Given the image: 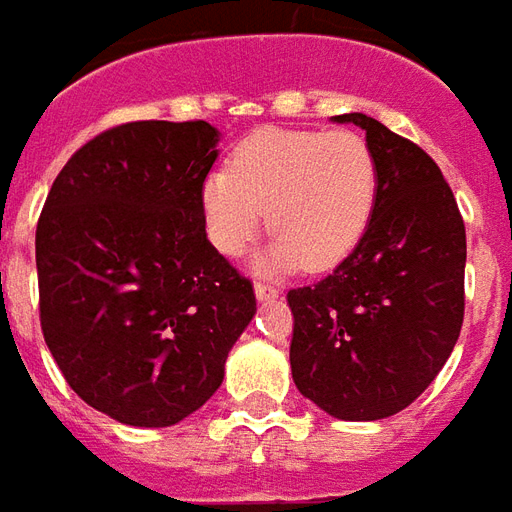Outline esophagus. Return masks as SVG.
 <instances>
[{
    "mask_svg": "<svg viewBox=\"0 0 512 512\" xmlns=\"http://www.w3.org/2000/svg\"><path fill=\"white\" fill-rule=\"evenodd\" d=\"M253 289H256V297H259V300H275V297H278V289H275V286H270V283H261V281H256V286H253Z\"/></svg>",
    "mask_w": 512,
    "mask_h": 512,
    "instance_id": "1",
    "label": "esophagus"
}]
</instances>
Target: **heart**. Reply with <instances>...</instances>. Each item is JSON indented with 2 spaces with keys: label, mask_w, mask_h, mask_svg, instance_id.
<instances>
[{
  "label": "heart",
  "mask_w": 512,
  "mask_h": 512,
  "mask_svg": "<svg viewBox=\"0 0 512 512\" xmlns=\"http://www.w3.org/2000/svg\"><path fill=\"white\" fill-rule=\"evenodd\" d=\"M376 193L374 152L352 130H256L201 182V215L223 256H242L267 223L272 267L327 270L360 245Z\"/></svg>",
  "instance_id": "b5f03b06"
}]
</instances>
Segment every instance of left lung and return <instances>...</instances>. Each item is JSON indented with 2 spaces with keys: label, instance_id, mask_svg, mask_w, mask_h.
Segmentation results:
<instances>
[{
  "label": "left lung",
  "instance_id": "8db88e82",
  "mask_svg": "<svg viewBox=\"0 0 512 512\" xmlns=\"http://www.w3.org/2000/svg\"><path fill=\"white\" fill-rule=\"evenodd\" d=\"M371 226L327 278L289 289L297 390L338 420H382L434 382L464 324L466 229L434 158L365 114Z\"/></svg>",
  "mask_w": 512,
  "mask_h": 512
}]
</instances>
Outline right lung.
I'll use <instances>...</instances> for the list:
<instances>
[{
    "mask_svg": "<svg viewBox=\"0 0 512 512\" xmlns=\"http://www.w3.org/2000/svg\"><path fill=\"white\" fill-rule=\"evenodd\" d=\"M215 144L204 119L114 125L73 152L37 220L46 346L78 398L125 425L207 404L256 313L251 278L204 231Z\"/></svg>",
    "mask_w": 512,
    "mask_h": 512,
    "instance_id": "1",
    "label": "right lung"
}]
</instances>
